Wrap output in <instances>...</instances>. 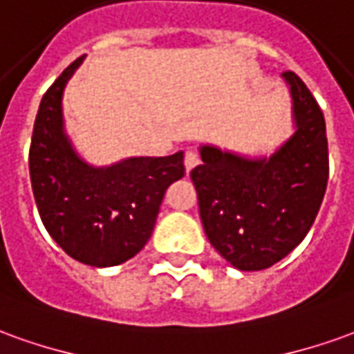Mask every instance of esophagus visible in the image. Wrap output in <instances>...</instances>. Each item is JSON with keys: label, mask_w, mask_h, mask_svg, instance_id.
I'll list each match as a JSON object with an SVG mask.
<instances>
[{"label": "esophagus", "mask_w": 354, "mask_h": 354, "mask_svg": "<svg viewBox=\"0 0 354 354\" xmlns=\"http://www.w3.org/2000/svg\"><path fill=\"white\" fill-rule=\"evenodd\" d=\"M184 165H185V170H187V172H189L192 169H195V167L199 165V155H197L195 151H185Z\"/></svg>", "instance_id": "obj_1"}]
</instances>
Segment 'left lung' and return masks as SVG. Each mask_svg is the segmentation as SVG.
Masks as SVG:
<instances>
[{"label":"left lung","instance_id":"1","mask_svg":"<svg viewBox=\"0 0 354 354\" xmlns=\"http://www.w3.org/2000/svg\"><path fill=\"white\" fill-rule=\"evenodd\" d=\"M281 76L293 100L295 134L268 159L203 145V165L189 174L211 245L245 272L276 264L305 239L330 174L322 109L297 74Z\"/></svg>","mask_w":354,"mask_h":354}]
</instances>
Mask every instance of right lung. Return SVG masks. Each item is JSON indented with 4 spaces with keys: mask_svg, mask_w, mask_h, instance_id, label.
I'll use <instances>...</instances> for the list:
<instances>
[{
    "mask_svg": "<svg viewBox=\"0 0 354 354\" xmlns=\"http://www.w3.org/2000/svg\"><path fill=\"white\" fill-rule=\"evenodd\" d=\"M84 57L68 65L39 103L32 132L30 180L39 218L68 257L97 268L126 263L143 249L165 192L184 176V153L132 157L90 167L63 128V90Z\"/></svg>",
    "mask_w": 354,
    "mask_h": 354,
    "instance_id": "right-lung-1",
    "label": "right lung"
}]
</instances>
